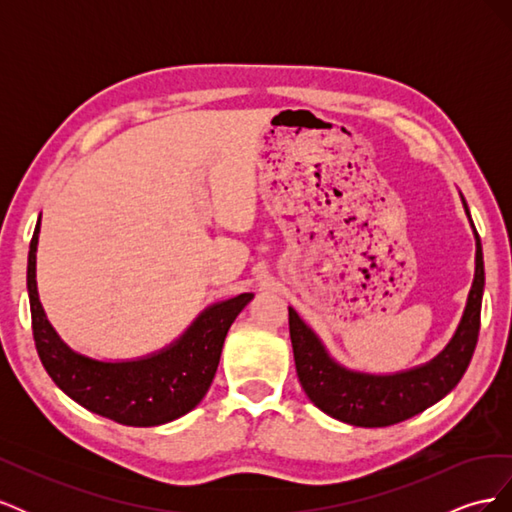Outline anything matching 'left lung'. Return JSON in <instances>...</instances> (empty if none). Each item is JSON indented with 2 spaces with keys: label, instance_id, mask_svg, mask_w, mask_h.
Returning <instances> with one entry per match:
<instances>
[{
  "label": "left lung",
  "instance_id": "left-lung-1",
  "mask_svg": "<svg viewBox=\"0 0 512 512\" xmlns=\"http://www.w3.org/2000/svg\"><path fill=\"white\" fill-rule=\"evenodd\" d=\"M463 207L470 218L466 200ZM472 222V220H470ZM474 228V224H472ZM476 235V271L466 312L455 337L427 365L395 376H371L337 365L314 331L288 307L294 365L305 395L322 412L356 427H389L427 410L451 393L466 374L480 331V303L485 288L483 247Z\"/></svg>",
  "mask_w": 512,
  "mask_h": 512
}]
</instances>
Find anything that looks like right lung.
<instances>
[{
	"mask_svg": "<svg viewBox=\"0 0 512 512\" xmlns=\"http://www.w3.org/2000/svg\"><path fill=\"white\" fill-rule=\"evenodd\" d=\"M40 220L29 243L27 290L34 342L46 374L76 404L130 427H153L188 414L209 391L230 324L252 301V292L215 303L173 346L138 361L104 363L76 354L46 320L36 288Z\"/></svg>",
	"mask_w": 512,
	"mask_h": 512,
	"instance_id": "add662e5",
	"label": "right lung"
}]
</instances>
